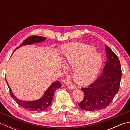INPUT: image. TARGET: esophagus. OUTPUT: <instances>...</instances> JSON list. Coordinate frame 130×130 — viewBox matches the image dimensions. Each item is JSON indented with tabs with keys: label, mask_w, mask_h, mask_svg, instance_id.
<instances>
[{
	"label": "esophagus",
	"mask_w": 130,
	"mask_h": 130,
	"mask_svg": "<svg viewBox=\"0 0 130 130\" xmlns=\"http://www.w3.org/2000/svg\"><path fill=\"white\" fill-rule=\"evenodd\" d=\"M68 87L69 88H70V89H76V88L75 85H74L73 84H69V85H68Z\"/></svg>",
	"instance_id": "esophagus-1"
}]
</instances>
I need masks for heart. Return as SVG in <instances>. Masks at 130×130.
Listing matches in <instances>:
<instances>
[{"label":"heart","instance_id":"obj_1","mask_svg":"<svg viewBox=\"0 0 130 130\" xmlns=\"http://www.w3.org/2000/svg\"><path fill=\"white\" fill-rule=\"evenodd\" d=\"M93 46L72 43L62 49L63 62L73 68L72 76L76 83L83 85L92 82L100 70L103 58Z\"/></svg>","mask_w":130,"mask_h":130}]
</instances>
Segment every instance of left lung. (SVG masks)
I'll use <instances>...</instances> for the list:
<instances>
[{"label": "left lung", "instance_id": "obj_1", "mask_svg": "<svg viewBox=\"0 0 130 130\" xmlns=\"http://www.w3.org/2000/svg\"><path fill=\"white\" fill-rule=\"evenodd\" d=\"M107 62L103 73L92 84L82 88L84 98L79 106L84 111L94 112L107 107L120 89L122 71L117 55L105 45Z\"/></svg>", "mask_w": 130, "mask_h": 130}]
</instances>
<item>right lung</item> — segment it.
I'll list each match as a JSON object with an SVG mask.
<instances>
[{
  "mask_svg": "<svg viewBox=\"0 0 130 130\" xmlns=\"http://www.w3.org/2000/svg\"><path fill=\"white\" fill-rule=\"evenodd\" d=\"M46 37L39 36H32L28 37L26 40H24L21 45H19L18 47H17L14 50V51L17 49L22 46H26L27 45H29L31 44L42 42L46 40ZM5 81H6L8 88H9L10 94L12 98L14 99V100L17 103L19 106L23 108L24 109H27L28 111L32 112H41L45 111L47 108L51 104L55 90L61 87V84H60V82H55L52 83L50 86L48 88V89L45 91L43 96L41 98L37 99V100L26 101L20 100V99L17 98L14 95L12 89H11L10 87L6 80V79H5Z\"/></svg>",
  "mask_w": 130,
  "mask_h": 130,
  "instance_id": "1",
  "label": "right lung"
}]
</instances>
